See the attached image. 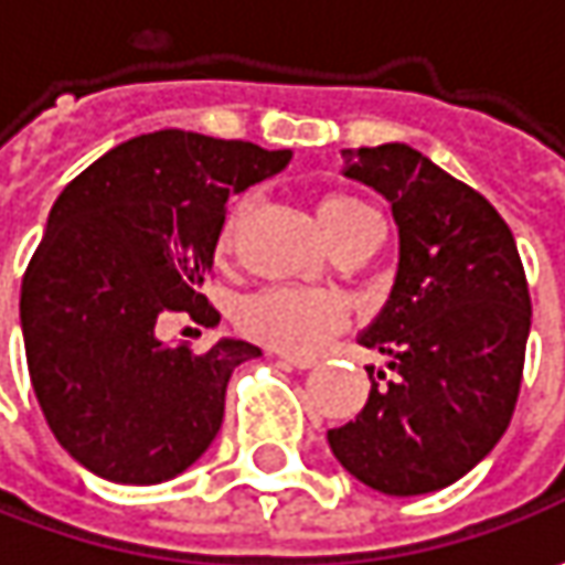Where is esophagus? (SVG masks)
Returning <instances> with one entry per match:
<instances>
[{
	"label": "esophagus",
	"instance_id": "esophagus-1",
	"mask_svg": "<svg viewBox=\"0 0 565 565\" xmlns=\"http://www.w3.org/2000/svg\"><path fill=\"white\" fill-rule=\"evenodd\" d=\"M279 359L286 361L289 367H298V371H311V367H317V359H311V355H279Z\"/></svg>",
	"mask_w": 565,
	"mask_h": 565
}]
</instances>
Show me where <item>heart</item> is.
Here are the masks:
<instances>
[{
  "mask_svg": "<svg viewBox=\"0 0 565 565\" xmlns=\"http://www.w3.org/2000/svg\"><path fill=\"white\" fill-rule=\"evenodd\" d=\"M235 220H238V204L228 210L223 223L220 250L228 248ZM371 220H377V213L355 194L337 191L320 201V223L327 228L330 242ZM342 320H345L342 298L315 286H264L245 295L235 308V323L245 337L282 352H311L330 333H337Z\"/></svg>",
  "mask_w": 565,
  "mask_h": 565,
  "instance_id": "obj_1",
  "label": "heart"
}]
</instances>
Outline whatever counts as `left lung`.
<instances>
[{
  "mask_svg": "<svg viewBox=\"0 0 565 565\" xmlns=\"http://www.w3.org/2000/svg\"><path fill=\"white\" fill-rule=\"evenodd\" d=\"M399 226V273L361 337L374 367L359 418L327 434L361 484L390 497L449 488L507 434L522 386L532 295L507 220L408 143L342 150Z\"/></svg>",
  "mask_w": 565,
  "mask_h": 565,
  "instance_id": "1",
  "label": "left lung"
}]
</instances>
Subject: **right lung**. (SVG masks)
Wrapping results in <instances>:
<instances>
[{"label": "right lung", "instance_id": "1", "mask_svg": "<svg viewBox=\"0 0 565 565\" xmlns=\"http://www.w3.org/2000/svg\"><path fill=\"white\" fill-rule=\"evenodd\" d=\"M289 150L153 131L87 166L55 201L21 286L33 393L65 452L116 484H160L213 444L232 371L260 355L223 339L166 345L157 323H216L206 301L232 191Z\"/></svg>", "mask_w": 565, "mask_h": 565}]
</instances>
